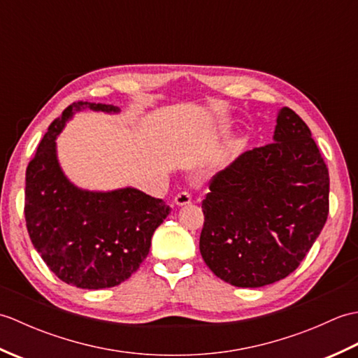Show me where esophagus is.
<instances>
[{
    "label": "esophagus",
    "mask_w": 358,
    "mask_h": 358,
    "mask_svg": "<svg viewBox=\"0 0 358 358\" xmlns=\"http://www.w3.org/2000/svg\"><path fill=\"white\" fill-rule=\"evenodd\" d=\"M173 201L177 206H186V204L192 201V196L189 192H180V194H177V196H175Z\"/></svg>",
    "instance_id": "obj_1"
}]
</instances>
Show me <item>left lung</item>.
<instances>
[{
	"label": "left lung",
	"instance_id": "1",
	"mask_svg": "<svg viewBox=\"0 0 358 358\" xmlns=\"http://www.w3.org/2000/svg\"><path fill=\"white\" fill-rule=\"evenodd\" d=\"M272 138L218 172L201 204V257L232 286L287 277L328 218L329 172L305 121L281 108Z\"/></svg>",
	"mask_w": 358,
	"mask_h": 358
}]
</instances>
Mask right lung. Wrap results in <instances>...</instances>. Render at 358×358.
Here are the masks:
<instances>
[{
  "mask_svg": "<svg viewBox=\"0 0 358 358\" xmlns=\"http://www.w3.org/2000/svg\"><path fill=\"white\" fill-rule=\"evenodd\" d=\"M120 113L112 104L78 101L49 126L26 171L29 237L64 283L104 289L123 283L148 257L157 227L171 208L135 187L81 189L58 162L57 138L80 110Z\"/></svg>",
  "mask_w": 358,
  "mask_h": 358,
  "instance_id": "1",
  "label": "right lung"
}]
</instances>
